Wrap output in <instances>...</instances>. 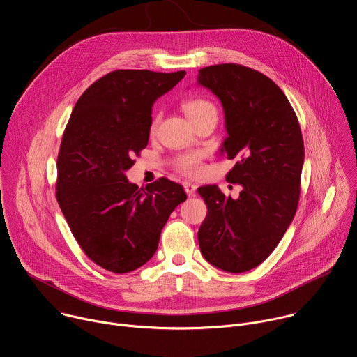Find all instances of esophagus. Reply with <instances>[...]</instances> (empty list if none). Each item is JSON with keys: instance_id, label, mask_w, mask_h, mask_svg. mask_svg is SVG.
<instances>
[{"instance_id": "obj_1", "label": "esophagus", "mask_w": 357, "mask_h": 357, "mask_svg": "<svg viewBox=\"0 0 357 357\" xmlns=\"http://www.w3.org/2000/svg\"><path fill=\"white\" fill-rule=\"evenodd\" d=\"M183 189H185L188 196H193L195 192H196V185H193L190 182H183Z\"/></svg>"}]
</instances>
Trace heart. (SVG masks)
I'll return each mask as SVG.
<instances>
[{"label": "heart", "mask_w": 357, "mask_h": 357, "mask_svg": "<svg viewBox=\"0 0 357 357\" xmlns=\"http://www.w3.org/2000/svg\"><path fill=\"white\" fill-rule=\"evenodd\" d=\"M182 109L186 113V116L189 117V121L193 123V126L207 117H215L217 119V107L214 106L213 102H210L206 98H200V96H192V98H186L182 102ZM161 114L155 113L153 121H151V126L150 130L154 132L160 123ZM176 168L181 174L186 175V176H196L200 174L202 171V161L200 157L197 154H186L181 158H178L176 161Z\"/></svg>", "instance_id": "obj_1"}]
</instances>
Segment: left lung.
<instances>
[{
	"label": "left lung",
	"instance_id": "8db88e82",
	"mask_svg": "<svg viewBox=\"0 0 357 357\" xmlns=\"http://www.w3.org/2000/svg\"><path fill=\"white\" fill-rule=\"evenodd\" d=\"M197 84L221 100L228 133L222 149L236 160L225 179L243 186L235 200L215 185L197 189L207 206L199 247L213 266L241 273L273 252L294 218L304 162L301 129L284 92L257 70L208 66L199 70Z\"/></svg>",
	"mask_w": 357,
	"mask_h": 357
}]
</instances>
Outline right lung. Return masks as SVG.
<instances>
[{
	"mask_svg": "<svg viewBox=\"0 0 357 357\" xmlns=\"http://www.w3.org/2000/svg\"><path fill=\"white\" fill-rule=\"evenodd\" d=\"M185 74L114 70L85 89L66 126L56 197L81 250L109 272L149 262L171 213L186 200L167 178L143 189L125 175L149 144L153 103Z\"/></svg>",
	"mask_w": 357,
	"mask_h": 357,
	"instance_id": "add662e5",
	"label": "right lung"
}]
</instances>
